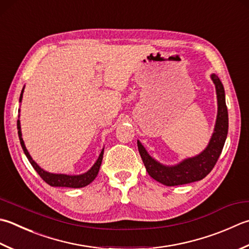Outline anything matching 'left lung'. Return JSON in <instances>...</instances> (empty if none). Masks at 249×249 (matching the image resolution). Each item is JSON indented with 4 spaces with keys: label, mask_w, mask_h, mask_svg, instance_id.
<instances>
[{
    "label": "left lung",
    "mask_w": 249,
    "mask_h": 249,
    "mask_svg": "<svg viewBox=\"0 0 249 249\" xmlns=\"http://www.w3.org/2000/svg\"><path fill=\"white\" fill-rule=\"evenodd\" d=\"M211 79L216 87L218 104L217 119L213 133L209 139L207 147L201 153L196 157L184 159L178 164L164 165L151 157L140 141L137 140L140 157L142 159L148 174L164 186L174 187L202 180L212 172L220 157L229 128L228 109L225 89L220 79L213 73L211 75Z\"/></svg>",
    "instance_id": "obj_1"
}]
</instances>
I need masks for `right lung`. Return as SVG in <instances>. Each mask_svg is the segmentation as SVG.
<instances>
[{
    "mask_svg": "<svg viewBox=\"0 0 249 249\" xmlns=\"http://www.w3.org/2000/svg\"><path fill=\"white\" fill-rule=\"evenodd\" d=\"M23 90H24V86L21 90L20 94V98H19V102L22 101V95H23ZM18 112H20V109L18 110ZM19 118V116H18ZM17 129H18V136H19V140H20V144L21 148L23 150L24 154H26L27 159L29 160V162L33 166V168L36 170V173L40 175V177L45 181L46 183L50 184L52 187H66V188H83L86 187L87 184H89L90 182L94 181V179L97 177L98 175L100 165L102 162V157H104V149L101 150V152L99 154L98 159L95 162V164L87 170L86 173L81 174V175H67V174H53L44 170L41 168L38 165L34 162L32 160L30 153L28 152V150L24 145L23 139H22V134H21V127H20V121H17Z\"/></svg>",
    "mask_w": 249,
    "mask_h": 249,
    "instance_id": "right-lung-1",
    "label": "right lung"
}]
</instances>
